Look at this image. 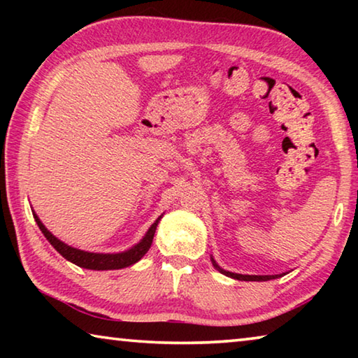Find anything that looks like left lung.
<instances>
[{
    "label": "left lung",
    "instance_id": "1",
    "mask_svg": "<svg viewBox=\"0 0 358 358\" xmlns=\"http://www.w3.org/2000/svg\"><path fill=\"white\" fill-rule=\"evenodd\" d=\"M211 262H213V266L217 270L221 271L222 275H226L229 278H234V280H238V281H270V280H276V278H280V275H241V273H232V271H227L221 268L220 265L216 264V260L211 256Z\"/></svg>",
    "mask_w": 358,
    "mask_h": 358
}]
</instances>
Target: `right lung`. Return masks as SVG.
<instances>
[{
  "mask_svg": "<svg viewBox=\"0 0 358 358\" xmlns=\"http://www.w3.org/2000/svg\"><path fill=\"white\" fill-rule=\"evenodd\" d=\"M34 221L38 224L41 232L44 234V237L50 241V245L55 248V250L62 254V256L69 260V262L76 264L82 268H88V270H120V268H126V266L134 265L136 262H138L147 251L150 250L151 243H153V237L157 227V222L161 221L162 215L157 217V220L151 224L150 229L147 230V234L143 235L142 240L136 243L134 246H131L129 250L121 251V252H90V251H83L78 250V248L69 246L66 245L64 241H62L59 238H57L50 230H48L42 221L39 220V216L33 211Z\"/></svg>",
  "mask_w": 358,
  "mask_h": 358,
  "instance_id": "obj_1",
  "label": "right lung"
}]
</instances>
